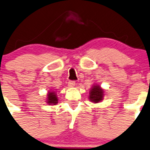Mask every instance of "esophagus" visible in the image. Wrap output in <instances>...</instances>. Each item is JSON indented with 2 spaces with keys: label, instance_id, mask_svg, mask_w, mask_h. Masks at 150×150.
Wrapping results in <instances>:
<instances>
[{
  "label": "esophagus",
  "instance_id": "obj_1",
  "mask_svg": "<svg viewBox=\"0 0 150 150\" xmlns=\"http://www.w3.org/2000/svg\"><path fill=\"white\" fill-rule=\"evenodd\" d=\"M75 85H76V83H75V81H69V82H68V86H69V87H70V88L74 87Z\"/></svg>",
  "mask_w": 150,
  "mask_h": 150
}]
</instances>
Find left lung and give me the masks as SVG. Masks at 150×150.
Returning a JSON list of instances; mask_svg holds the SVG:
<instances>
[{
    "instance_id": "obj_1",
    "label": "left lung",
    "mask_w": 150,
    "mask_h": 150,
    "mask_svg": "<svg viewBox=\"0 0 150 150\" xmlns=\"http://www.w3.org/2000/svg\"><path fill=\"white\" fill-rule=\"evenodd\" d=\"M104 89L102 88L99 84L94 83L89 91L88 99L92 103H99L104 99Z\"/></svg>"
}]
</instances>
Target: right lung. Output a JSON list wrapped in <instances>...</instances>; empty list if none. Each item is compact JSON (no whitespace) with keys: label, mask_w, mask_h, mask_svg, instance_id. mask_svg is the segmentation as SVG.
<instances>
[{"label":"right lung","mask_w":150,"mask_h":150,"mask_svg":"<svg viewBox=\"0 0 150 150\" xmlns=\"http://www.w3.org/2000/svg\"><path fill=\"white\" fill-rule=\"evenodd\" d=\"M45 100H46L45 102L48 105H56L57 104H58L59 99L57 96V91L54 90L48 91Z\"/></svg>","instance_id":"add662e5"}]
</instances>
